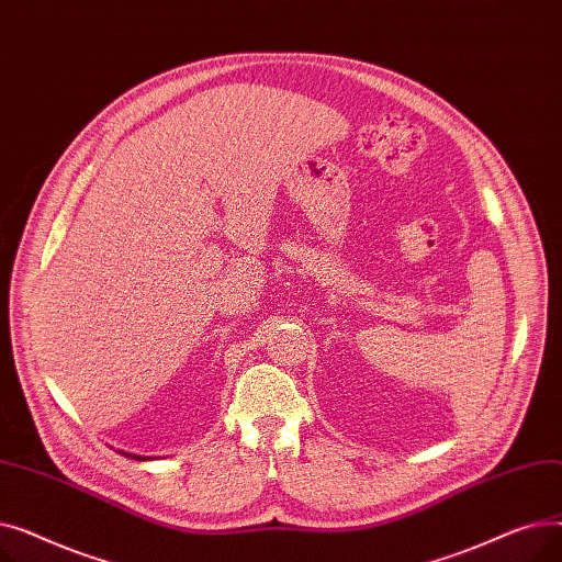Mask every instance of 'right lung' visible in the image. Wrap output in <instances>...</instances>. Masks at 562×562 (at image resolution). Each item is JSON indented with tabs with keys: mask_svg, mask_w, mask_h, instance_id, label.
I'll return each instance as SVG.
<instances>
[{
	"mask_svg": "<svg viewBox=\"0 0 562 562\" xmlns=\"http://www.w3.org/2000/svg\"><path fill=\"white\" fill-rule=\"evenodd\" d=\"M117 453H123V456H127V458H132V460H150V458H143V456H136V453H127V451H117Z\"/></svg>",
	"mask_w": 562,
	"mask_h": 562,
	"instance_id": "1",
	"label": "right lung"
}]
</instances>
